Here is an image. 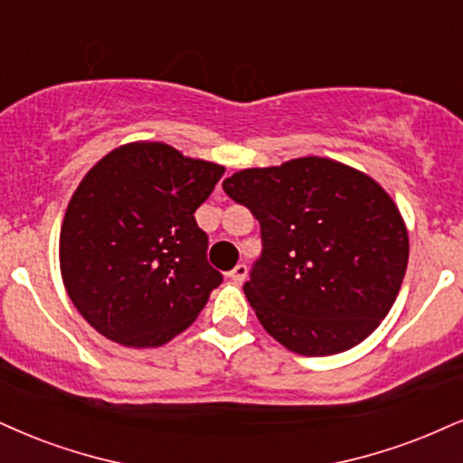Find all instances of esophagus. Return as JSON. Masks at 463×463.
Here are the masks:
<instances>
[{
    "mask_svg": "<svg viewBox=\"0 0 463 463\" xmlns=\"http://www.w3.org/2000/svg\"><path fill=\"white\" fill-rule=\"evenodd\" d=\"M227 277H230L233 283H242L244 279H247V266H244V264H238L236 268H233V270L227 272Z\"/></svg>",
    "mask_w": 463,
    "mask_h": 463,
    "instance_id": "obj_1",
    "label": "esophagus"
}]
</instances>
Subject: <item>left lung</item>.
<instances>
[{"label":"left lung","instance_id":"left-lung-1","mask_svg":"<svg viewBox=\"0 0 463 463\" xmlns=\"http://www.w3.org/2000/svg\"><path fill=\"white\" fill-rule=\"evenodd\" d=\"M222 191L260 221L261 255L244 294L279 344L330 356L380 326L402 288L410 244L378 182L307 156L238 171Z\"/></svg>","mask_w":463,"mask_h":463}]
</instances>
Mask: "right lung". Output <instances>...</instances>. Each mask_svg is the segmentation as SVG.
I'll return each instance as SVG.
<instances>
[{
	"mask_svg": "<svg viewBox=\"0 0 463 463\" xmlns=\"http://www.w3.org/2000/svg\"><path fill=\"white\" fill-rule=\"evenodd\" d=\"M225 167L167 144H128L88 171L68 203L60 266L72 305L107 339L156 347L188 328L222 275L202 205Z\"/></svg>",
	"mask_w": 463,
	"mask_h": 463,
	"instance_id": "right-lung-1",
	"label": "right lung"
}]
</instances>
